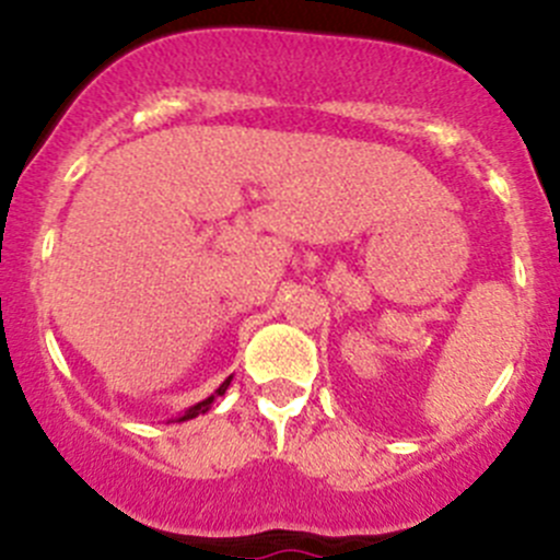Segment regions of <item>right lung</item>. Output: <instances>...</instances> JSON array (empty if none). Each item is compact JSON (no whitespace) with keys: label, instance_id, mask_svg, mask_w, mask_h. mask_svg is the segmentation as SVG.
Returning <instances> with one entry per match:
<instances>
[{"label":"right lung","instance_id":"1","mask_svg":"<svg viewBox=\"0 0 560 560\" xmlns=\"http://www.w3.org/2000/svg\"><path fill=\"white\" fill-rule=\"evenodd\" d=\"M230 382H233V376H228V380H224L222 385H219L217 393H213V395H208V398H206V400H200V404L189 406V409H186L184 415H178V417H175V420H167V422H186V420H191V417H197V415H206V411L211 409V404H213V400H217L219 395H224V393H228Z\"/></svg>","mask_w":560,"mask_h":560}]
</instances>
